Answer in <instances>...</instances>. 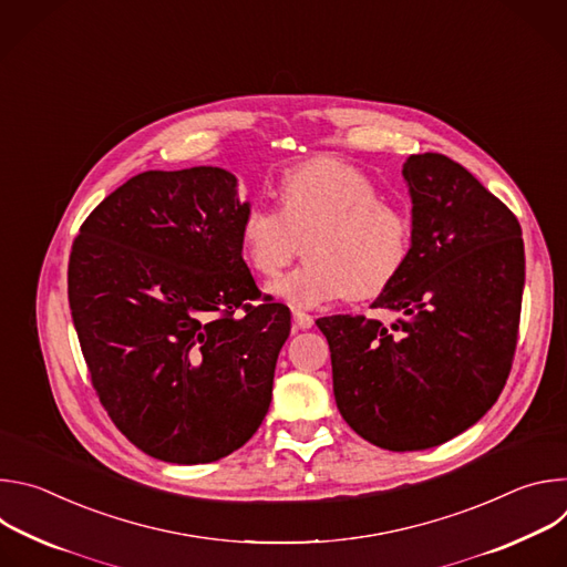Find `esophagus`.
Masks as SVG:
<instances>
[{
  "label": "esophagus",
  "mask_w": 567,
  "mask_h": 567,
  "mask_svg": "<svg viewBox=\"0 0 567 567\" xmlns=\"http://www.w3.org/2000/svg\"><path fill=\"white\" fill-rule=\"evenodd\" d=\"M293 322H296V328H300V330H309V328L313 326V318H311L309 313H305V311L296 309V311H293Z\"/></svg>",
  "instance_id": "1"
}]
</instances>
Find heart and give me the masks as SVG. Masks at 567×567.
<instances>
[{
  "mask_svg": "<svg viewBox=\"0 0 567 567\" xmlns=\"http://www.w3.org/2000/svg\"><path fill=\"white\" fill-rule=\"evenodd\" d=\"M280 210L251 204L239 221V249L265 278L278 276L305 241L307 265L269 291L293 309H316L352 296L374 298L411 256V219L379 202L377 184L341 158L320 156L287 171L278 186Z\"/></svg>",
  "mask_w": 567,
  "mask_h": 567,
  "instance_id": "1",
  "label": "heart"
}]
</instances>
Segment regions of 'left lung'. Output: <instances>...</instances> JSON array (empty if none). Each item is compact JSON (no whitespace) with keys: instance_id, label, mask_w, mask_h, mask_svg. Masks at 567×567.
<instances>
[{"instance_id":"8db88e82","label":"left lung","mask_w":567,"mask_h":567,"mask_svg":"<svg viewBox=\"0 0 567 567\" xmlns=\"http://www.w3.org/2000/svg\"><path fill=\"white\" fill-rule=\"evenodd\" d=\"M411 256L372 302L396 313L318 318L350 429L388 451H424L471 429L512 370L525 287L514 213L453 158L411 154Z\"/></svg>"}]
</instances>
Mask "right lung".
Returning <instances> with one entry per match:
<instances>
[{
	"instance_id": "obj_1",
	"label": "right lung",
	"mask_w": 567,
	"mask_h": 567,
	"mask_svg": "<svg viewBox=\"0 0 567 567\" xmlns=\"http://www.w3.org/2000/svg\"><path fill=\"white\" fill-rule=\"evenodd\" d=\"M237 177L147 171L105 197L69 258V307L92 383L143 453L206 464L262 424L291 313L241 258Z\"/></svg>"
}]
</instances>
